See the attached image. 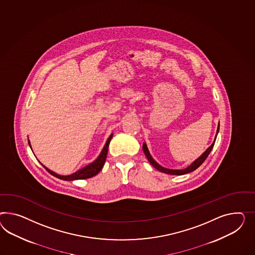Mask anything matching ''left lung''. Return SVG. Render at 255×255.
<instances>
[{"instance_id": "1", "label": "left lung", "mask_w": 255, "mask_h": 255, "mask_svg": "<svg viewBox=\"0 0 255 255\" xmlns=\"http://www.w3.org/2000/svg\"><path fill=\"white\" fill-rule=\"evenodd\" d=\"M218 131H219V124H218V127H217V131H216V135H215V138H214V143L207 148L206 151L204 152L202 155H200L199 158H197L196 160H194L190 165L188 166L186 169H184V170H172V169H167V168H164V167L159 165L158 162H156L155 159L152 158L150 153H149L148 149H147V146H146L145 143L143 144V150H144V153H145V157L147 158L148 161L151 163V165L153 166V167H155L159 172L168 173V174H173V175L186 174V173H188V172L195 171L197 168H199V167L204 162V160L206 159L207 157H208L209 154H210V152L212 151V149H213V147H214V143H215V139H216V136H217V134H218Z\"/></svg>"}]
</instances>
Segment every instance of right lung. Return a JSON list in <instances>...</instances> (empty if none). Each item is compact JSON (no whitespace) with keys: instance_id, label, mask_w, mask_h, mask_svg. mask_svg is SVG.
Instances as JSON below:
<instances>
[{"instance_id":"right-lung-1","label":"right lung","mask_w":255,"mask_h":255,"mask_svg":"<svg viewBox=\"0 0 255 255\" xmlns=\"http://www.w3.org/2000/svg\"><path fill=\"white\" fill-rule=\"evenodd\" d=\"M113 136V133L110 134V137L108 138L105 146L102 149V151L100 153V155L98 156V158L92 162L89 165L85 166L83 167V169L77 171V172L70 174V175H60V174H57L55 172L49 170L48 168H46L45 166H43L45 168V170L51 173L52 175H54L55 177L59 178V179L66 180V181H73V180H79V179H87V178H91L95 175H97L98 172H100L103 168L104 164H105V161H106V158H107V155H108V149H109V145H110V140ZM28 145L30 146V143H29V140H28ZM31 147V146H30Z\"/></svg>"}]
</instances>
